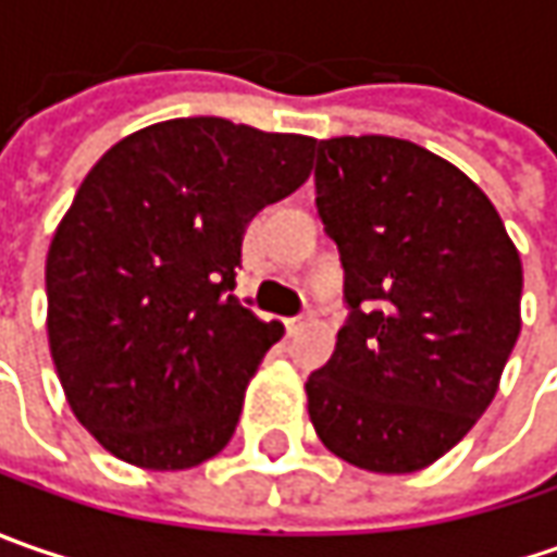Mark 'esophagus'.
<instances>
[{
	"mask_svg": "<svg viewBox=\"0 0 557 557\" xmlns=\"http://www.w3.org/2000/svg\"><path fill=\"white\" fill-rule=\"evenodd\" d=\"M307 322H310V312H297V315L285 319V329H288V334H297L307 329Z\"/></svg>",
	"mask_w": 557,
	"mask_h": 557,
	"instance_id": "34e87169",
	"label": "esophagus"
}]
</instances>
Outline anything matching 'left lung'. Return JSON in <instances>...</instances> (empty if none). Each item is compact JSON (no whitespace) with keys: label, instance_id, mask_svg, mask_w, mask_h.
<instances>
[{"label":"left lung","instance_id":"left-lung-1","mask_svg":"<svg viewBox=\"0 0 557 557\" xmlns=\"http://www.w3.org/2000/svg\"><path fill=\"white\" fill-rule=\"evenodd\" d=\"M315 210L350 312L307 381L312 428L356 468L421 471L496 396L521 334V257L481 188L406 139L315 141Z\"/></svg>","mask_w":557,"mask_h":557}]
</instances>
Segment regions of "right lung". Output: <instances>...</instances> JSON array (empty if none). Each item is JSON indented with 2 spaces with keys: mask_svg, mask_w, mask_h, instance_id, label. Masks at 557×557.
<instances>
[{
  "mask_svg": "<svg viewBox=\"0 0 557 557\" xmlns=\"http://www.w3.org/2000/svg\"><path fill=\"white\" fill-rule=\"evenodd\" d=\"M315 139L180 117L89 170L46 260L49 347L79 424L117 459L183 471L235 434L285 334L232 294L247 223L310 176Z\"/></svg>",
  "mask_w": 557,
  "mask_h": 557,
  "instance_id": "1",
  "label": "right lung"
}]
</instances>
